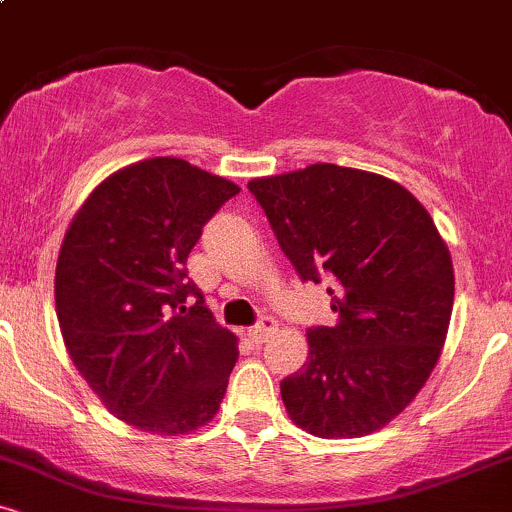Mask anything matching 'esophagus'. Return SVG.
<instances>
[{
    "mask_svg": "<svg viewBox=\"0 0 512 512\" xmlns=\"http://www.w3.org/2000/svg\"><path fill=\"white\" fill-rule=\"evenodd\" d=\"M274 332H276V320H274V317H262V320L257 322V325L250 327L248 334H250L252 342L260 344V342H264V339H267V337H272Z\"/></svg>",
    "mask_w": 512,
    "mask_h": 512,
    "instance_id": "obj_1",
    "label": "esophagus"
}]
</instances>
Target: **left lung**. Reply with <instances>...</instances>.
<instances>
[{
	"instance_id": "obj_1",
	"label": "left lung",
	"mask_w": 512,
	"mask_h": 512,
	"mask_svg": "<svg viewBox=\"0 0 512 512\" xmlns=\"http://www.w3.org/2000/svg\"><path fill=\"white\" fill-rule=\"evenodd\" d=\"M301 281H330L334 327L308 330V361L281 380L291 421L358 438L402 411L436 368L455 274L411 192L368 170L315 163L248 182Z\"/></svg>"
}]
</instances>
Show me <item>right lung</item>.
Here are the masks:
<instances>
[{"mask_svg":"<svg viewBox=\"0 0 512 512\" xmlns=\"http://www.w3.org/2000/svg\"><path fill=\"white\" fill-rule=\"evenodd\" d=\"M238 192L182 158H146L105 178L62 240L64 346L110 414L142 431H195L226 395L236 337L214 320L185 264L204 223Z\"/></svg>","mask_w":512,"mask_h":512,"instance_id":"add662e5","label":"right lung"}]
</instances>
